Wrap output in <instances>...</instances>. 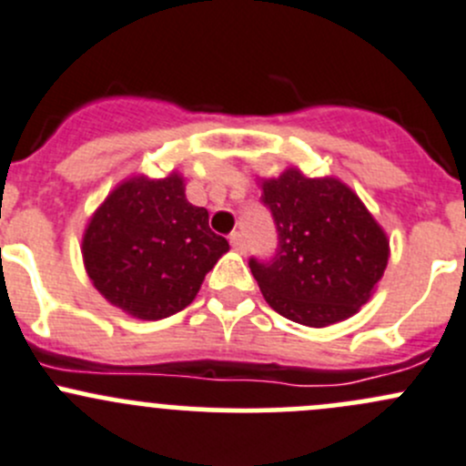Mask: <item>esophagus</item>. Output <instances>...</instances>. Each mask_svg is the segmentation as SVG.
<instances>
[{
	"label": "esophagus",
	"mask_w": 466,
	"mask_h": 466,
	"mask_svg": "<svg viewBox=\"0 0 466 466\" xmlns=\"http://www.w3.org/2000/svg\"><path fill=\"white\" fill-rule=\"evenodd\" d=\"M229 243H232V248L237 252L246 250V238H243L241 232H232V234H229Z\"/></svg>",
	"instance_id": "34e87169"
}]
</instances>
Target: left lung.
Segmentation results:
<instances>
[{"mask_svg":"<svg viewBox=\"0 0 466 466\" xmlns=\"http://www.w3.org/2000/svg\"><path fill=\"white\" fill-rule=\"evenodd\" d=\"M259 185L279 232L275 259H250L266 302L316 329L359 313L390 259L388 234L363 200L338 177H309L298 167Z\"/></svg>","mask_w":466,"mask_h":466,"instance_id":"8db88e82","label":"left lung"}]
</instances>
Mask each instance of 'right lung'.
I'll return each mask as SVG.
<instances>
[{
  "label": "right lung",
  "mask_w": 466,
  "mask_h": 466,
  "mask_svg": "<svg viewBox=\"0 0 466 466\" xmlns=\"http://www.w3.org/2000/svg\"><path fill=\"white\" fill-rule=\"evenodd\" d=\"M228 250L229 243L209 229L205 207L187 200L177 171L119 182L89 216L81 243L94 289L137 320H162L189 307Z\"/></svg>",
  "instance_id": "1"
}]
</instances>
